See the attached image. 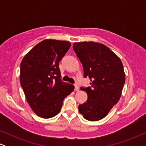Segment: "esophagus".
Segmentation results:
<instances>
[{
  "label": "esophagus",
  "instance_id": "esophagus-1",
  "mask_svg": "<svg viewBox=\"0 0 146 146\" xmlns=\"http://www.w3.org/2000/svg\"><path fill=\"white\" fill-rule=\"evenodd\" d=\"M75 91H78V90H79L78 85H77V84L75 85Z\"/></svg>",
  "mask_w": 146,
  "mask_h": 146
}]
</instances>
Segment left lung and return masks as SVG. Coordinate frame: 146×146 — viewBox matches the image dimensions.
<instances>
[{"instance_id":"obj_1","label":"left lung","mask_w":146,"mask_h":146,"mask_svg":"<svg viewBox=\"0 0 146 146\" xmlns=\"http://www.w3.org/2000/svg\"><path fill=\"white\" fill-rule=\"evenodd\" d=\"M73 48L82 64L84 77L90 80V86L80 88L88 99L79 105V112L88 121H99L121 98L125 80L123 64L115 53L100 43L75 42Z\"/></svg>"}]
</instances>
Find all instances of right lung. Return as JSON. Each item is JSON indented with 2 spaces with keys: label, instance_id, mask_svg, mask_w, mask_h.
Returning <instances> with one entry per match:
<instances>
[{
  "label": "right lung",
  "instance_id": "right-lung-1",
  "mask_svg": "<svg viewBox=\"0 0 146 146\" xmlns=\"http://www.w3.org/2000/svg\"><path fill=\"white\" fill-rule=\"evenodd\" d=\"M71 46L67 41L46 39L25 55L21 63L20 82L33 111L42 118L60 113L64 99L74 86L61 80L60 60Z\"/></svg>",
  "mask_w": 146,
  "mask_h": 146
}]
</instances>
